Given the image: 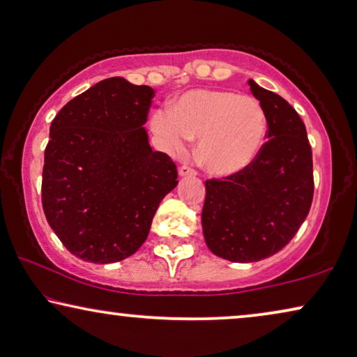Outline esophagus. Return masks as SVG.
Listing matches in <instances>:
<instances>
[{
	"label": "esophagus",
	"mask_w": 357,
	"mask_h": 357,
	"mask_svg": "<svg viewBox=\"0 0 357 357\" xmlns=\"http://www.w3.org/2000/svg\"><path fill=\"white\" fill-rule=\"evenodd\" d=\"M194 174H197V169L188 167V165H183L179 168V176H194Z\"/></svg>",
	"instance_id": "34e87169"
}]
</instances>
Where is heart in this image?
Instances as JSON below:
<instances>
[{
	"label": "heart",
	"mask_w": 357,
	"mask_h": 357,
	"mask_svg": "<svg viewBox=\"0 0 357 357\" xmlns=\"http://www.w3.org/2000/svg\"><path fill=\"white\" fill-rule=\"evenodd\" d=\"M152 131L169 152H183L199 139L197 157L216 176L245 169L261 151L266 115L261 104L226 89H190L174 99L169 110L152 115Z\"/></svg>",
	"instance_id": "b5f03b06"
}]
</instances>
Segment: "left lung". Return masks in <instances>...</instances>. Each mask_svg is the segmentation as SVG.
Wrapping results in <instances>:
<instances>
[{
	"instance_id": "8db88e82",
	"label": "left lung",
	"mask_w": 357,
	"mask_h": 357,
	"mask_svg": "<svg viewBox=\"0 0 357 357\" xmlns=\"http://www.w3.org/2000/svg\"><path fill=\"white\" fill-rule=\"evenodd\" d=\"M264 110L268 131L245 169L205 181L202 227L208 248L234 263L280 252L300 229L314 195L306 126L284 98L248 82Z\"/></svg>"
}]
</instances>
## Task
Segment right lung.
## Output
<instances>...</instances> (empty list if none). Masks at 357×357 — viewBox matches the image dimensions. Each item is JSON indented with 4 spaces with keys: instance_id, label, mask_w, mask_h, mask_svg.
<instances>
[{
    "instance_id": "1",
    "label": "right lung",
    "mask_w": 357,
    "mask_h": 357,
    "mask_svg": "<svg viewBox=\"0 0 357 357\" xmlns=\"http://www.w3.org/2000/svg\"><path fill=\"white\" fill-rule=\"evenodd\" d=\"M153 96L146 84L107 78L52 120L41 204L63 247L83 261L107 264L137 252L176 188V165L152 151L142 128Z\"/></svg>"
}]
</instances>
